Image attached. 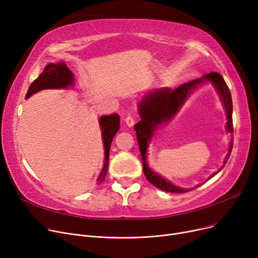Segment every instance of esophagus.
Here are the masks:
<instances>
[{
  "label": "esophagus",
  "mask_w": 258,
  "mask_h": 258,
  "mask_svg": "<svg viewBox=\"0 0 258 258\" xmlns=\"http://www.w3.org/2000/svg\"><path fill=\"white\" fill-rule=\"evenodd\" d=\"M124 121H125V123H126V125L127 126H130V127H132L134 124H135V119H134V117L133 116H127L125 119H124Z\"/></svg>",
  "instance_id": "34e87169"
}]
</instances>
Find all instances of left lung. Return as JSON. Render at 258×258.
<instances>
[{
    "instance_id": "8db88e82",
    "label": "left lung",
    "mask_w": 258,
    "mask_h": 258,
    "mask_svg": "<svg viewBox=\"0 0 258 258\" xmlns=\"http://www.w3.org/2000/svg\"><path fill=\"white\" fill-rule=\"evenodd\" d=\"M206 81H210L220 95L221 100L225 107L226 116H227L226 130L228 133L231 134V141H230L229 152L224 160V165L222 166L223 168L227 163V161L230 157V154H231L232 147H233V141H232L233 140L232 138L233 122H232L231 93H230V90L227 84L225 83L223 76L220 73L211 72L209 74L202 76L201 78L188 81V83L181 85L180 87H178L174 90H171L169 88L157 89L145 95V97L142 98V100L138 105L139 106L138 111H139L141 120L138 122V123L135 124V131H136L137 140H138L140 153L142 157L143 171L148 182L155 185L157 188L161 189V190L166 191V192H172V194H183V192L191 190V189H186V188L175 186L171 182L165 180L164 178H162L160 174L154 172L150 167H148L146 163L148 143H150V140L152 139L154 133L158 128V125L170 121L172 117L178 113L179 108L183 105L184 101L187 99L189 95H190V93L198 86L206 83ZM221 169L213 172L208 178V180L214 177V175Z\"/></svg>"
}]
</instances>
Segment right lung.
Here are the masks:
<instances>
[{
  "label": "right lung",
  "mask_w": 258,
  "mask_h": 258,
  "mask_svg": "<svg viewBox=\"0 0 258 258\" xmlns=\"http://www.w3.org/2000/svg\"><path fill=\"white\" fill-rule=\"evenodd\" d=\"M74 75L69 70V68L67 67L66 62L61 61L57 63H48L45 67L43 73H40V75L30 85L25 98H29L38 91L46 89H66L74 86ZM99 124L102 133V142L104 147V164L97 179V183L101 184L108 168V154H110L112 140L120 128L119 115L112 114L101 116L99 119Z\"/></svg>",
  "instance_id": "right-lung-1"
}]
</instances>
